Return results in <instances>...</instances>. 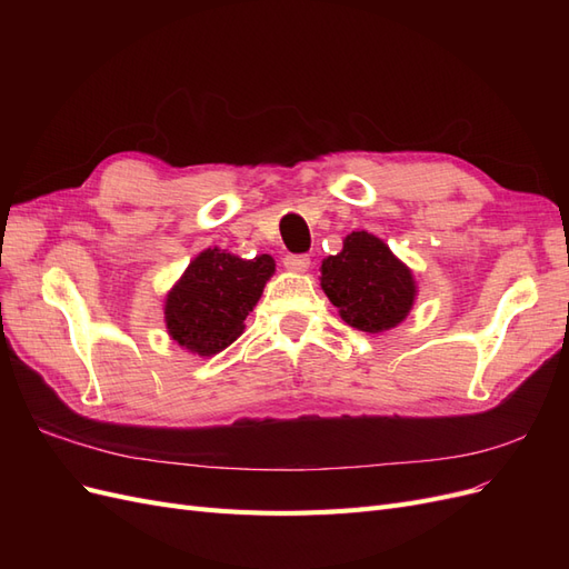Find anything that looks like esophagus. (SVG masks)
Wrapping results in <instances>:
<instances>
[{"mask_svg": "<svg viewBox=\"0 0 569 569\" xmlns=\"http://www.w3.org/2000/svg\"><path fill=\"white\" fill-rule=\"evenodd\" d=\"M284 268L291 272H306L308 268H311V258H308L306 253H289V256H284Z\"/></svg>", "mask_w": 569, "mask_h": 569, "instance_id": "esophagus-1", "label": "esophagus"}]
</instances>
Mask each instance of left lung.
I'll return each instance as SVG.
<instances>
[{"label":"left lung","instance_id":"1","mask_svg":"<svg viewBox=\"0 0 569 569\" xmlns=\"http://www.w3.org/2000/svg\"><path fill=\"white\" fill-rule=\"evenodd\" d=\"M320 287L341 320L360 332H385L399 325L416 301L418 287L406 263L366 230L343 237V249L322 261Z\"/></svg>","mask_w":569,"mask_h":569}]
</instances>
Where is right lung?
<instances>
[{
	"mask_svg": "<svg viewBox=\"0 0 569 569\" xmlns=\"http://www.w3.org/2000/svg\"><path fill=\"white\" fill-rule=\"evenodd\" d=\"M272 256L244 261L216 249L201 251L166 297V327L182 349L216 356L244 332V320L272 278Z\"/></svg>",
	"mask_w": 569,
	"mask_h": 569,
	"instance_id": "add662e5",
	"label": "right lung"
}]
</instances>
